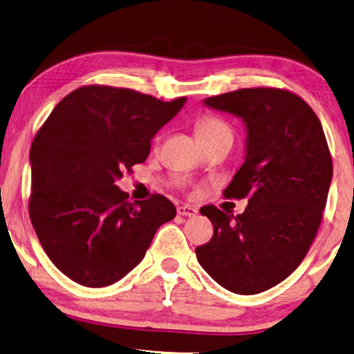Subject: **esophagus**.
Instances as JSON below:
<instances>
[{
  "instance_id": "1",
  "label": "esophagus",
  "mask_w": 354,
  "mask_h": 354,
  "mask_svg": "<svg viewBox=\"0 0 354 354\" xmlns=\"http://www.w3.org/2000/svg\"><path fill=\"white\" fill-rule=\"evenodd\" d=\"M177 214L180 216H196V215H198V209L193 207V205L185 204V205H180V207L177 209Z\"/></svg>"
}]
</instances>
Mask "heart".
<instances>
[{
    "instance_id": "obj_1",
    "label": "heart",
    "mask_w": 354,
    "mask_h": 354,
    "mask_svg": "<svg viewBox=\"0 0 354 354\" xmlns=\"http://www.w3.org/2000/svg\"><path fill=\"white\" fill-rule=\"evenodd\" d=\"M221 131H230L227 127L218 118L214 117H205L201 118V120L196 123V136L198 138H203V136H212Z\"/></svg>"
}]
</instances>
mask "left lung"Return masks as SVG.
Instances as JSON below:
<instances>
[{
	"label": "left lung",
	"instance_id": "left-lung-1",
	"mask_svg": "<svg viewBox=\"0 0 354 354\" xmlns=\"http://www.w3.org/2000/svg\"><path fill=\"white\" fill-rule=\"evenodd\" d=\"M204 104L245 123V161L225 198L248 205L239 215L201 209L214 236L196 257L223 288L258 295L283 281L317 236L333 180L329 147L317 113L288 90L242 88Z\"/></svg>",
	"mask_w": 354,
	"mask_h": 354
}]
</instances>
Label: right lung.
I'll return each instance as SVG.
<instances>
[{
	"instance_id": "obj_1",
	"label": "right lung",
	"mask_w": 354,
	"mask_h": 354,
	"mask_svg": "<svg viewBox=\"0 0 354 354\" xmlns=\"http://www.w3.org/2000/svg\"><path fill=\"white\" fill-rule=\"evenodd\" d=\"M185 101L86 85L64 96L37 131L30 218L47 257L75 283L102 288L123 279L176 216L165 196L129 203L115 180L147 160L153 136Z\"/></svg>"
}]
</instances>
